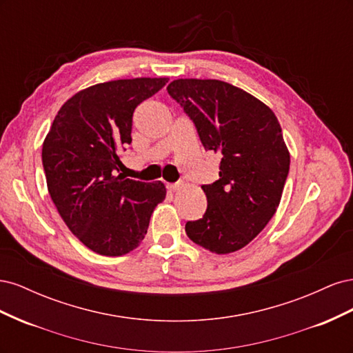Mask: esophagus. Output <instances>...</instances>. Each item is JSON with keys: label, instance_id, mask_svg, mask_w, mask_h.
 Returning <instances> with one entry per match:
<instances>
[{"label": "esophagus", "instance_id": "obj_1", "mask_svg": "<svg viewBox=\"0 0 353 353\" xmlns=\"http://www.w3.org/2000/svg\"><path fill=\"white\" fill-rule=\"evenodd\" d=\"M166 187H168L169 191H172V193H176V191H179L181 188L184 187V184L183 183H174V184H168Z\"/></svg>", "mask_w": 353, "mask_h": 353}]
</instances>
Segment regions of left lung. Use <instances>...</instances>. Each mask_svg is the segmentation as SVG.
<instances>
[{"instance_id": "1", "label": "left lung", "mask_w": 353, "mask_h": 353, "mask_svg": "<svg viewBox=\"0 0 353 353\" xmlns=\"http://www.w3.org/2000/svg\"><path fill=\"white\" fill-rule=\"evenodd\" d=\"M170 97L196 123L206 150L222 156L219 179L203 185L208 209L188 221L191 241L216 254L237 252L265 228L280 205L290 153L274 112L218 79H175Z\"/></svg>"}]
</instances>
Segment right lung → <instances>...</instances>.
I'll return each mask as SVG.
<instances>
[{
  "mask_svg": "<svg viewBox=\"0 0 353 353\" xmlns=\"http://www.w3.org/2000/svg\"><path fill=\"white\" fill-rule=\"evenodd\" d=\"M168 78L95 83L61 105L42 144L48 193L61 219L83 245L103 256L137 249L154 208L166 197L160 181L125 178L117 150L131 144L138 104Z\"/></svg>",
  "mask_w": 353,
  "mask_h": 353,
  "instance_id": "add662e5",
  "label": "right lung"
}]
</instances>
